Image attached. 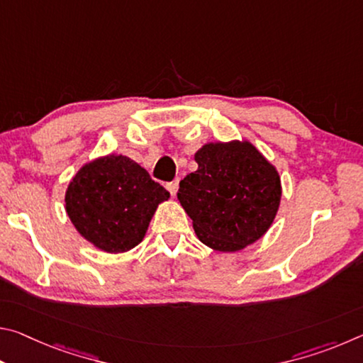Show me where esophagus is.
<instances>
[{"label":"esophagus","instance_id":"34e87169","mask_svg":"<svg viewBox=\"0 0 363 363\" xmlns=\"http://www.w3.org/2000/svg\"><path fill=\"white\" fill-rule=\"evenodd\" d=\"M167 189L169 190L171 196H176V194H177V189H179V184H177V181H174V182H169L168 186H167Z\"/></svg>","mask_w":363,"mask_h":363}]
</instances>
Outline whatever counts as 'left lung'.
Returning a JSON list of instances; mask_svg holds the SVG:
<instances>
[{"label":"left lung","instance_id":"8db88e82","mask_svg":"<svg viewBox=\"0 0 363 363\" xmlns=\"http://www.w3.org/2000/svg\"><path fill=\"white\" fill-rule=\"evenodd\" d=\"M194 158L199 168L181 181L177 200L199 240L220 253L256 243L280 208L277 168L247 139L206 143Z\"/></svg>","mask_w":363,"mask_h":363}]
</instances>
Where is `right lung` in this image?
<instances>
[{
	"instance_id": "obj_1",
	"label": "right lung",
	"mask_w": 363,
	"mask_h": 363,
	"mask_svg": "<svg viewBox=\"0 0 363 363\" xmlns=\"http://www.w3.org/2000/svg\"><path fill=\"white\" fill-rule=\"evenodd\" d=\"M168 190L147 169L118 153L84 163L65 190V211L73 227L97 250L125 253L144 240Z\"/></svg>"
}]
</instances>
